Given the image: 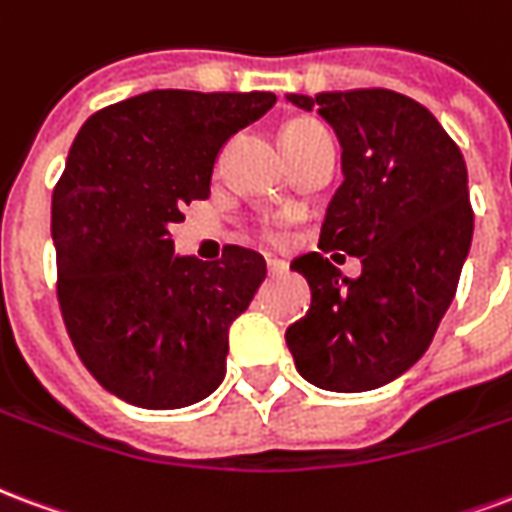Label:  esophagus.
<instances>
[{
  "instance_id": "1",
  "label": "esophagus",
  "mask_w": 512,
  "mask_h": 512,
  "mask_svg": "<svg viewBox=\"0 0 512 512\" xmlns=\"http://www.w3.org/2000/svg\"><path fill=\"white\" fill-rule=\"evenodd\" d=\"M267 270H270V275H283V272L289 270V261L267 259Z\"/></svg>"
}]
</instances>
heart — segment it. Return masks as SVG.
I'll return each instance as SVG.
<instances>
[{
	"mask_svg": "<svg viewBox=\"0 0 512 512\" xmlns=\"http://www.w3.org/2000/svg\"><path fill=\"white\" fill-rule=\"evenodd\" d=\"M319 130H327V128H324V125H319V122H313V119H294V122H289V125L283 128L281 138L308 136V133H319ZM264 237L272 242H278V231L264 229Z\"/></svg>",
	"mask_w": 512,
	"mask_h": 512,
	"instance_id": "obj_1",
	"label": "heart"
}]
</instances>
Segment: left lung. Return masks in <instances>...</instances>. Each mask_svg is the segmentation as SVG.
<instances>
[{
  "instance_id": "8db88e82",
  "label": "left lung",
  "mask_w": 512,
  "mask_h": 512,
  "mask_svg": "<svg viewBox=\"0 0 512 512\" xmlns=\"http://www.w3.org/2000/svg\"><path fill=\"white\" fill-rule=\"evenodd\" d=\"M286 100L316 111L341 141L343 182L319 248L364 264L360 279H343L323 253L292 261L313 300L286 346L305 382L376 390L423 357L455 297L475 231L464 155L428 108L393 89Z\"/></svg>"
}]
</instances>
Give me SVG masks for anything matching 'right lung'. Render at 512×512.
<instances>
[{
  "mask_svg": "<svg viewBox=\"0 0 512 512\" xmlns=\"http://www.w3.org/2000/svg\"><path fill=\"white\" fill-rule=\"evenodd\" d=\"M275 106L272 92L152 89L81 125L51 199L57 294L81 363L141 409H182L218 390L229 327L267 264L177 256L171 223L210 196L223 144Z\"/></svg>",
  "mask_w": 512,
  "mask_h": 512,
  "instance_id": "obj_1",
  "label": "right lung"
}]
</instances>
